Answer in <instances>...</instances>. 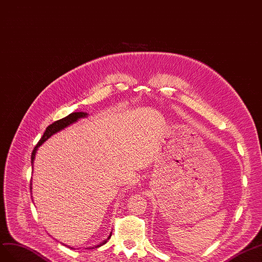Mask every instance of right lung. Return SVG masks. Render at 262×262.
<instances>
[{
	"mask_svg": "<svg viewBox=\"0 0 262 262\" xmlns=\"http://www.w3.org/2000/svg\"><path fill=\"white\" fill-rule=\"evenodd\" d=\"M84 116H86V113H83V112H74V113H71V114H69L68 116H66V117H63V118H61V119H59V121H56L55 123L50 124V125L47 127V128H46V130H45L43 135H42V137L40 138V140L38 141V143H37L36 147L34 148V150H33V152H32V163L34 162L35 154H36V151H37V148H38V147L43 143V141H46L50 136L54 135L55 133L63 129L64 127L69 126L70 124H72V123H74V122H77L79 118H82V117H84ZM31 190H32V182H31ZM111 236H112V233L110 234V236L107 237L106 241H104V242L101 243L100 245L95 246V248H98V247H100V246L105 244V243L108 241Z\"/></svg>",
	"mask_w": 262,
	"mask_h": 262,
	"instance_id": "add662e5",
	"label": "right lung"
}]
</instances>
